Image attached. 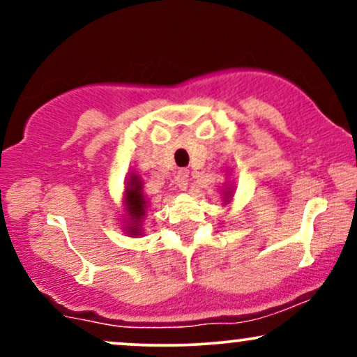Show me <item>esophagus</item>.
<instances>
[{
    "mask_svg": "<svg viewBox=\"0 0 357 357\" xmlns=\"http://www.w3.org/2000/svg\"><path fill=\"white\" fill-rule=\"evenodd\" d=\"M176 186L179 188L181 191H186L188 190V184H190V173H188L186 169H181L178 171V174H176Z\"/></svg>",
    "mask_w": 357,
    "mask_h": 357,
    "instance_id": "obj_1",
    "label": "esophagus"
}]
</instances>
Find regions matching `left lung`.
I'll list each match as a JSON object with an SVG mask.
<instances>
[{
    "mask_svg": "<svg viewBox=\"0 0 357 357\" xmlns=\"http://www.w3.org/2000/svg\"><path fill=\"white\" fill-rule=\"evenodd\" d=\"M228 173V171H227ZM233 192H235V186H233V184H230V183H225V188L223 190H221V198H223V204H230L231 203V199H233Z\"/></svg>",
    "mask_w": 357,
    "mask_h": 357,
    "instance_id": "obj_1",
    "label": "left lung"
}]
</instances>
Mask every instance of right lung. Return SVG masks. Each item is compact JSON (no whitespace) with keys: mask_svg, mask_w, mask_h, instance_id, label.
Wrapping results in <instances>:
<instances>
[{"mask_svg":"<svg viewBox=\"0 0 357 357\" xmlns=\"http://www.w3.org/2000/svg\"><path fill=\"white\" fill-rule=\"evenodd\" d=\"M126 190H124V213H122V230L129 236L139 238L144 235L142 221H144L147 210H149V202H147L144 190H142L141 178L134 173H129L126 178Z\"/></svg>","mask_w":357,"mask_h":357,"instance_id":"right-lung-1","label":"right lung"}]
</instances>
